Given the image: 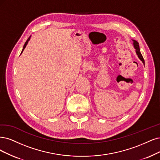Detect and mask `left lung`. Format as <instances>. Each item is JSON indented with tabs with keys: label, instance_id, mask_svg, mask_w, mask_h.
Returning <instances> with one entry per match:
<instances>
[{
	"label": "left lung",
	"instance_id": "left-lung-1",
	"mask_svg": "<svg viewBox=\"0 0 160 160\" xmlns=\"http://www.w3.org/2000/svg\"><path fill=\"white\" fill-rule=\"evenodd\" d=\"M132 41H133V45H134V49H136V52H137V55H138V58L140 59V60L142 61V62L144 64V58H143L141 52H140V47H139L138 43L137 42V41H135V40H132Z\"/></svg>",
	"mask_w": 160,
	"mask_h": 160
}]
</instances>
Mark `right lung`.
Instances as JSON below:
<instances>
[{
	"label": "right lung",
	"instance_id": "1",
	"mask_svg": "<svg viewBox=\"0 0 160 160\" xmlns=\"http://www.w3.org/2000/svg\"><path fill=\"white\" fill-rule=\"evenodd\" d=\"M30 38H31V36H29V38L27 39V41H26V43H25V44H24V45H23V49H22V52L21 53H22V52H23V49H24L25 48H26V45H27V44H28V41H29V39H30Z\"/></svg>",
	"mask_w": 160,
	"mask_h": 160
}]
</instances>
